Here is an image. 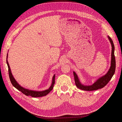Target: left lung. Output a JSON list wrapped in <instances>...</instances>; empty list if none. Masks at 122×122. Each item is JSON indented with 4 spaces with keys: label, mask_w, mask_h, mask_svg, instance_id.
I'll list each match as a JSON object with an SVG mask.
<instances>
[{
    "label": "left lung",
    "mask_w": 122,
    "mask_h": 122,
    "mask_svg": "<svg viewBox=\"0 0 122 122\" xmlns=\"http://www.w3.org/2000/svg\"><path fill=\"white\" fill-rule=\"evenodd\" d=\"M109 41L111 43L112 50V60H111V66L109 69L108 72L102 77L99 78L91 86H83L80 83L78 79V77L75 72H73L74 76V80L76 86L80 89L87 91H92L97 90L100 88L104 87L108 83L110 80L112 79L113 74L115 72L116 70V59L114 56V46L112 39L110 36H108Z\"/></svg>",
    "instance_id": "obj_1"
}]
</instances>
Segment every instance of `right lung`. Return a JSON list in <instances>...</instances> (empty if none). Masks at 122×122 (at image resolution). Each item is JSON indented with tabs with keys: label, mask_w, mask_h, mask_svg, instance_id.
Wrapping results in <instances>:
<instances>
[{
	"label": "right lung",
	"mask_w": 122,
	"mask_h": 122,
	"mask_svg": "<svg viewBox=\"0 0 122 122\" xmlns=\"http://www.w3.org/2000/svg\"><path fill=\"white\" fill-rule=\"evenodd\" d=\"M7 58H8V54H7V57H6V63L7 65H8V69H9V77L10 80V82L12 83L13 86L16 88L18 90H19V91L21 92L22 93L25 95L26 96H31L32 97H43V96H45L47 95L48 94H49L51 91H52L53 88V86L55 83V75H54L53 78H52V84H51V86L50 87L46 90L43 91H32V90H29L28 89H26V88L22 87L20 86V85L18 83V82L16 81V80L14 78V77L12 75V73H11L10 71V67L9 64L8 63V60H7Z\"/></svg>",
	"instance_id": "add662e5"
}]
</instances>
